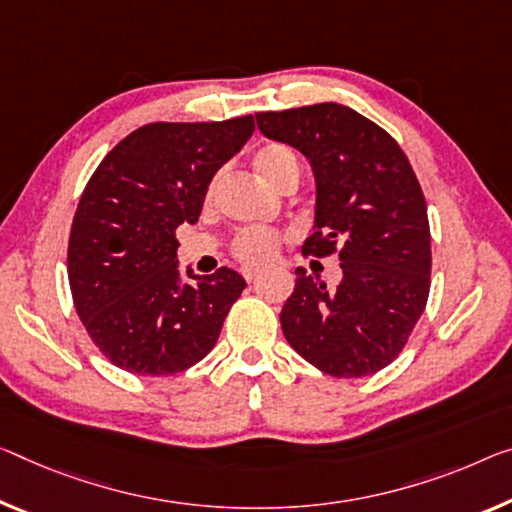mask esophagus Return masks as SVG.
<instances>
[{
	"instance_id": "1",
	"label": "esophagus",
	"mask_w": 512,
	"mask_h": 512,
	"mask_svg": "<svg viewBox=\"0 0 512 512\" xmlns=\"http://www.w3.org/2000/svg\"><path fill=\"white\" fill-rule=\"evenodd\" d=\"M242 277H245L247 281H254L258 277V270L256 267H245V270H242Z\"/></svg>"
}]
</instances>
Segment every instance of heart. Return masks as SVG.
<instances>
[{
    "mask_svg": "<svg viewBox=\"0 0 512 512\" xmlns=\"http://www.w3.org/2000/svg\"><path fill=\"white\" fill-rule=\"evenodd\" d=\"M254 167L258 174L267 180V183L277 187L281 192L290 185H297V180H300V174H302L300 157H297L293 148L286 144H279V141H270V144H263L258 148L254 153ZM217 185H219V176L210 180L206 190L208 201L215 199ZM279 245H281V235L277 231L247 229L235 235L231 249L238 261L247 265H258V263L270 261V258L277 254Z\"/></svg>",
    "mask_w": 512,
    "mask_h": 512,
    "instance_id": "heart-1",
    "label": "heart"
}]
</instances>
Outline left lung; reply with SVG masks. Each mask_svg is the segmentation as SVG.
<instances>
[{"mask_svg": "<svg viewBox=\"0 0 512 512\" xmlns=\"http://www.w3.org/2000/svg\"><path fill=\"white\" fill-rule=\"evenodd\" d=\"M256 123L311 162L316 224L302 251H336L343 270L327 288L297 267L283 336L332 377L382 371L405 348L430 293L428 208L410 160L387 130L336 102L261 112Z\"/></svg>", "mask_w": 512, "mask_h": 512, "instance_id": "left-lung-1", "label": "left lung"}]
</instances>
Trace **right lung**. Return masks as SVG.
Wrapping results in <instances>:
<instances>
[{
  "label": "right lung",
  "instance_id": "right-lung-1",
  "mask_svg": "<svg viewBox=\"0 0 512 512\" xmlns=\"http://www.w3.org/2000/svg\"><path fill=\"white\" fill-rule=\"evenodd\" d=\"M254 116L148 123L98 164L77 203L68 281L91 341L135 375H174L215 348L245 290L231 267H178L176 229L199 222L212 176L247 144Z\"/></svg>",
  "mask_w": 512,
  "mask_h": 512
}]
</instances>
